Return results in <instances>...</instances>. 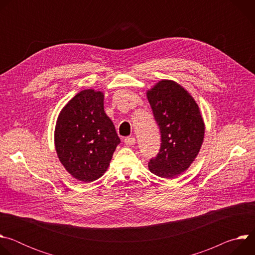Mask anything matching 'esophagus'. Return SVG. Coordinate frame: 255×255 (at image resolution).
I'll return each instance as SVG.
<instances>
[{"label":"esophagus","mask_w":255,"mask_h":255,"mask_svg":"<svg viewBox=\"0 0 255 255\" xmlns=\"http://www.w3.org/2000/svg\"><path fill=\"white\" fill-rule=\"evenodd\" d=\"M135 142H136L135 138H134V137H131V136L126 137V138L124 139V143H125L126 145H134Z\"/></svg>","instance_id":"1"}]
</instances>
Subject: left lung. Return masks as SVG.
I'll use <instances>...</instances> for the list:
<instances>
[{"label":"left lung","instance_id":"8db88e82","mask_svg":"<svg viewBox=\"0 0 255 255\" xmlns=\"http://www.w3.org/2000/svg\"><path fill=\"white\" fill-rule=\"evenodd\" d=\"M147 99L159 127V152L148 162L149 170L173 178L189 168L204 140L205 125L199 106L183 87L163 80L147 92Z\"/></svg>","mask_w":255,"mask_h":255}]
</instances>
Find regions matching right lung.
Instances as JSON below:
<instances>
[{"instance_id":"right-lung-1","label":"right lung","mask_w":255,"mask_h":255,"mask_svg":"<svg viewBox=\"0 0 255 255\" xmlns=\"http://www.w3.org/2000/svg\"><path fill=\"white\" fill-rule=\"evenodd\" d=\"M54 141L60 162L75 178L91 183L101 177L120 143L104 111V94L85 90L72 98L58 116Z\"/></svg>"}]
</instances>
